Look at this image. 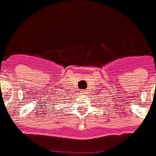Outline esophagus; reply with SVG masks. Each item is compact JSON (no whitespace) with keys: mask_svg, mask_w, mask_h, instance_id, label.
Masks as SVG:
<instances>
[{"mask_svg":"<svg viewBox=\"0 0 156 156\" xmlns=\"http://www.w3.org/2000/svg\"><path fill=\"white\" fill-rule=\"evenodd\" d=\"M80 94H87V90H86V89H82V90L80 91Z\"/></svg>","mask_w":156,"mask_h":156,"instance_id":"esophagus-1","label":"esophagus"}]
</instances>
